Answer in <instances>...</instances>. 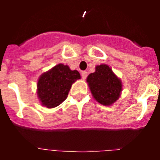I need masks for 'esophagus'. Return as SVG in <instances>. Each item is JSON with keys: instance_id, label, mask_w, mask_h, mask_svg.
I'll list each match as a JSON object with an SVG mask.
<instances>
[{"instance_id": "1", "label": "esophagus", "mask_w": 160, "mask_h": 160, "mask_svg": "<svg viewBox=\"0 0 160 160\" xmlns=\"http://www.w3.org/2000/svg\"><path fill=\"white\" fill-rule=\"evenodd\" d=\"M87 77V71H82V79H86Z\"/></svg>"}]
</instances>
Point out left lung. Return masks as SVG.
<instances>
[{
  "label": "left lung",
  "mask_w": 160,
  "mask_h": 160,
  "mask_svg": "<svg viewBox=\"0 0 160 160\" xmlns=\"http://www.w3.org/2000/svg\"><path fill=\"white\" fill-rule=\"evenodd\" d=\"M94 99L103 106H111L119 98L122 83L108 65L101 64L87 78Z\"/></svg>",
  "instance_id": "left-lung-1"
}]
</instances>
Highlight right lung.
Listing matches in <instances>:
<instances>
[{
  "mask_svg": "<svg viewBox=\"0 0 160 160\" xmlns=\"http://www.w3.org/2000/svg\"><path fill=\"white\" fill-rule=\"evenodd\" d=\"M80 78L78 70H71L66 65L58 64L38 78V99L47 108L58 107L66 99L72 84Z\"/></svg>",
  "mask_w": 160,
  "mask_h": 160,
  "instance_id": "add662e5",
  "label": "right lung"
}]
</instances>
